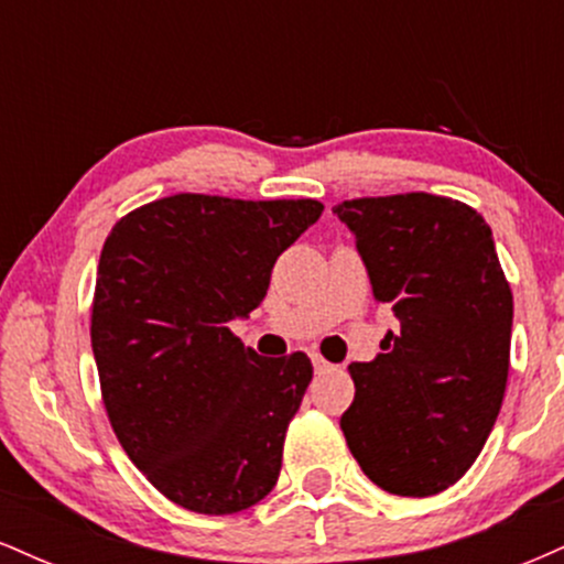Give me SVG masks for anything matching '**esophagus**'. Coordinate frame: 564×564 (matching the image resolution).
I'll list each match as a JSON object with an SVG mask.
<instances>
[{
    "instance_id": "esophagus-1",
    "label": "esophagus",
    "mask_w": 564,
    "mask_h": 564,
    "mask_svg": "<svg viewBox=\"0 0 564 564\" xmlns=\"http://www.w3.org/2000/svg\"><path fill=\"white\" fill-rule=\"evenodd\" d=\"M313 368H315V373H326V371H332V364H328L326 358H321L318 352H313Z\"/></svg>"
}]
</instances>
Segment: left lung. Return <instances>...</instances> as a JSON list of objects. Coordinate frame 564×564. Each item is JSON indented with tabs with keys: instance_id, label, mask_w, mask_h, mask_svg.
<instances>
[{
	"instance_id": "left-lung-1",
	"label": "left lung",
	"mask_w": 564,
	"mask_h": 564,
	"mask_svg": "<svg viewBox=\"0 0 564 564\" xmlns=\"http://www.w3.org/2000/svg\"><path fill=\"white\" fill-rule=\"evenodd\" d=\"M334 215L400 323L371 364L349 366L341 432L387 494L435 496L480 456L507 390L514 302L494 232L432 193L341 200Z\"/></svg>"
}]
</instances>
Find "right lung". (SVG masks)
Returning <instances> with one entry per match:
<instances>
[{"label": "right lung", "instance_id": "obj_1", "mask_svg": "<svg viewBox=\"0 0 564 564\" xmlns=\"http://www.w3.org/2000/svg\"><path fill=\"white\" fill-rule=\"evenodd\" d=\"M323 204L177 193L113 225L97 264L93 352L132 464L177 507L236 514L281 475L313 379L304 352L262 358L230 332Z\"/></svg>", "mask_w": 564, "mask_h": 564}]
</instances>
